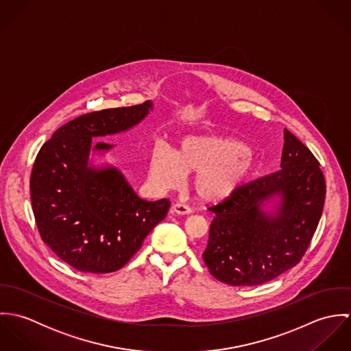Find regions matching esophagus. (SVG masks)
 <instances>
[{
    "label": "esophagus",
    "instance_id": "esophagus-1",
    "mask_svg": "<svg viewBox=\"0 0 351 351\" xmlns=\"http://www.w3.org/2000/svg\"><path fill=\"white\" fill-rule=\"evenodd\" d=\"M171 212H173V213H177V215H189V213H192V208L188 206V205L176 202V204H173V206H171Z\"/></svg>",
    "mask_w": 351,
    "mask_h": 351
}]
</instances>
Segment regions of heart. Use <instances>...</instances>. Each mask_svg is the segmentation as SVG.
<instances>
[{
  "instance_id": "heart-1",
  "label": "heart",
  "mask_w": 351,
  "mask_h": 351,
  "mask_svg": "<svg viewBox=\"0 0 351 351\" xmlns=\"http://www.w3.org/2000/svg\"><path fill=\"white\" fill-rule=\"evenodd\" d=\"M255 169L247 145L221 135L182 138L176 150L155 146L149 159V178L159 189L176 188L184 173H195L193 189L201 200L221 201L237 192Z\"/></svg>"
}]
</instances>
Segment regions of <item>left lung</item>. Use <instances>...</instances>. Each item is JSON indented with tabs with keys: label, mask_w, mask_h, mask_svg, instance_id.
I'll return each instance as SVG.
<instances>
[{
	"label": "left lung",
	"mask_w": 351,
	"mask_h": 351,
	"mask_svg": "<svg viewBox=\"0 0 351 351\" xmlns=\"http://www.w3.org/2000/svg\"><path fill=\"white\" fill-rule=\"evenodd\" d=\"M281 169L242 185L208 208L215 213L202 259L210 274L232 287H255L296 266L309 247L326 199L319 160L284 130ZM280 201L269 214L266 200Z\"/></svg>",
	"instance_id": "left-lung-1"
}]
</instances>
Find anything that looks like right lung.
Returning <instances> with one entry per match:
<instances>
[{"mask_svg":"<svg viewBox=\"0 0 351 351\" xmlns=\"http://www.w3.org/2000/svg\"><path fill=\"white\" fill-rule=\"evenodd\" d=\"M150 109L152 102L146 101L82 114L56 130L38 152L29 188L39 234L80 271L102 274L121 269L167 215V199L142 200L119 169L89 165L90 149L113 147L93 138L135 127Z\"/></svg>","mask_w":351,"mask_h":351,"instance_id":"add662e5","label":"right lung"}]
</instances>
